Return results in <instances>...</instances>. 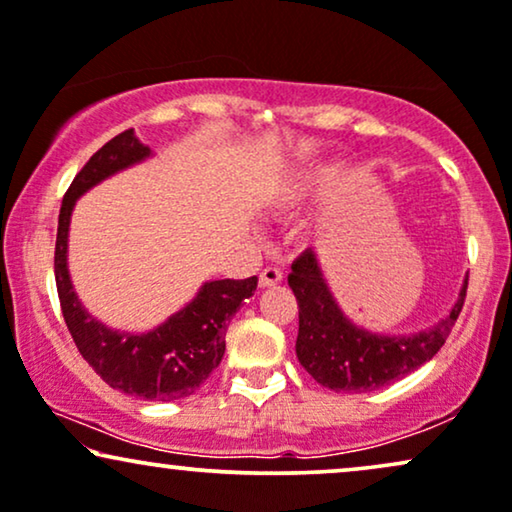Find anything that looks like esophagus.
<instances>
[{
  "label": "esophagus",
  "mask_w": 512,
  "mask_h": 512,
  "mask_svg": "<svg viewBox=\"0 0 512 512\" xmlns=\"http://www.w3.org/2000/svg\"><path fill=\"white\" fill-rule=\"evenodd\" d=\"M282 277H285V273H282L280 268L268 266V268L261 270V275H258V285H261V287H273V285H277V282H282Z\"/></svg>",
  "instance_id": "obj_1"
}]
</instances>
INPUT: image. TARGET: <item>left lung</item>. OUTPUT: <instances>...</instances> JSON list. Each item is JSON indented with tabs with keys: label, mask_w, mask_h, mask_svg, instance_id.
Instances as JSON below:
<instances>
[{
	"label": "left lung",
	"mask_w": 512,
	"mask_h": 512,
	"mask_svg": "<svg viewBox=\"0 0 512 512\" xmlns=\"http://www.w3.org/2000/svg\"><path fill=\"white\" fill-rule=\"evenodd\" d=\"M287 282L299 304L296 358L315 382L344 394H363V391L387 387L432 361L456 325L468 294V280H465L451 313L432 330L384 337V334L365 332L363 327H356L344 318L320 275L311 249H306L292 263Z\"/></svg>",
	"instance_id": "obj_1"
}]
</instances>
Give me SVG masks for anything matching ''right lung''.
Here are the masks:
<instances>
[{
  "label": "right lung",
  "mask_w": 512,
  "mask_h": 512,
  "mask_svg": "<svg viewBox=\"0 0 512 512\" xmlns=\"http://www.w3.org/2000/svg\"><path fill=\"white\" fill-rule=\"evenodd\" d=\"M149 147L125 130L104 144L75 175L63 194L56 230L54 277L61 313L80 356L109 387L147 401H175L194 394L220 365L225 332L239 304L254 296L258 277L206 282L180 313L147 334H128L90 318L73 292L66 268L68 223L75 199L118 170L147 159Z\"/></svg>",
  "instance_id": "add662e5"
}]
</instances>
